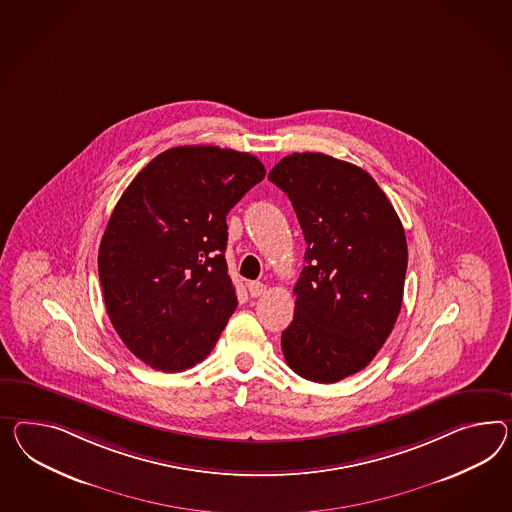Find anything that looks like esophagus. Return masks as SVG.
<instances>
[{
	"instance_id": "esophagus-1",
	"label": "esophagus",
	"mask_w": 512,
	"mask_h": 512,
	"mask_svg": "<svg viewBox=\"0 0 512 512\" xmlns=\"http://www.w3.org/2000/svg\"><path fill=\"white\" fill-rule=\"evenodd\" d=\"M247 288H249L250 297H262L267 291V286L262 282H250Z\"/></svg>"
}]
</instances>
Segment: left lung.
Returning a JSON list of instances; mask_svg holds the SVG:
<instances>
[{
  "label": "left lung",
  "instance_id": "8db88e82",
  "mask_svg": "<svg viewBox=\"0 0 512 512\" xmlns=\"http://www.w3.org/2000/svg\"><path fill=\"white\" fill-rule=\"evenodd\" d=\"M269 180L288 195L306 252L282 332L288 366L332 384L375 358L403 304L408 249L403 224L377 182L353 163L291 154Z\"/></svg>",
  "mask_w": 512,
  "mask_h": 512
}]
</instances>
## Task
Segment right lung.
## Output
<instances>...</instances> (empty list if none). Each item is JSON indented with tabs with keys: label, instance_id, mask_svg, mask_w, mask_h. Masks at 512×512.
Instances as JSON below:
<instances>
[{
	"label": "right lung",
	"instance_id": "right-lung-1",
	"mask_svg": "<svg viewBox=\"0 0 512 512\" xmlns=\"http://www.w3.org/2000/svg\"><path fill=\"white\" fill-rule=\"evenodd\" d=\"M263 176L262 161L247 152L176 146L122 193L98 275L120 340L148 366L184 371L215 347L237 306L226 215Z\"/></svg>",
	"mask_w": 512,
	"mask_h": 512
}]
</instances>
